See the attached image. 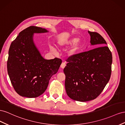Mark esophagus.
I'll return each instance as SVG.
<instances>
[{"instance_id":"esophagus-1","label":"esophagus","mask_w":125,"mask_h":125,"mask_svg":"<svg viewBox=\"0 0 125 125\" xmlns=\"http://www.w3.org/2000/svg\"><path fill=\"white\" fill-rule=\"evenodd\" d=\"M65 66H66V63L65 62H62L61 65V67L62 69H64L65 67Z\"/></svg>"}]
</instances>
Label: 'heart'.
Returning <instances> with one entry per match:
<instances>
[{"label": "heart", "mask_w": 125, "mask_h": 125, "mask_svg": "<svg viewBox=\"0 0 125 125\" xmlns=\"http://www.w3.org/2000/svg\"><path fill=\"white\" fill-rule=\"evenodd\" d=\"M71 45L72 46L69 49L68 52H67V54L70 56H73L77 54L78 51L82 47L83 41L81 39L73 38L59 42L57 46L59 48H64ZM50 49L53 52H55L56 51V49L54 47H50Z\"/></svg>", "instance_id": "heart-1"}]
</instances>
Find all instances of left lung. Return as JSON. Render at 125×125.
<instances>
[{
    "mask_svg": "<svg viewBox=\"0 0 125 125\" xmlns=\"http://www.w3.org/2000/svg\"><path fill=\"white\" fill-rule=\"evenodd\" d=\"M88 32L91 45L98 48L71 56L63 70L66 94L79 102L97 97L108 82L112 72V54L106 41L97 32Z\"/></svg>",
    "mask_w": 125,
    "mask_h": 125,
    "instance_id": "left-lung-1",
    "label": "left lung"
}]
</instances>
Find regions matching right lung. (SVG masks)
<instances>
[{
    "label": "right lung",
    "instance_id": "add662e5",
    "mask_svg": "<svg viewBox=\"0 0 125 125\" xmlns=\"http://www.w3.org/2000/svg\"><path fill=\"white\" fill-rule=\"evenodd\" d=\"M47 32L44 28L29 27L20 32L10 45L7 71L15 90L23 97H37L43 93L62 63L58 58L44 59L35 44L34 33Z\"/></svg>",
    "mask_w": 125,
    "mask_h": 125
}]
</instances>
